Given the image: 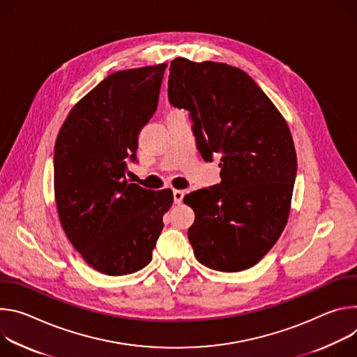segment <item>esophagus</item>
<instances>
[{
  "instance_id": "1",
  "label": "esophagus",
  "mask_w": 357,
  "mask_h": 357,
  "mask_svg": "<svg viewBox=\"0 0 357 357\" xmlns=\"http://www.w3.org/2000/svg\"><path fill=\"white\" fill-rule=\"evenodd\" d=\"M173 197H174V203L176 204H181L183 199H184V191L181 190H174L173 191Z\"/></svg>"
}]
</instances>
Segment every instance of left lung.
<instances>
[{"label": "left lung", "instance_id": "1", "mask_svg": "<svg viewBox=\"0 0 357 357\" xmlns=\"http://www.w3.org/2000/svg\"><path fill=\"white\" fill-rule=\"evenodd\" d=\"M169 100L190 112L204 160L221 154V183L184 197L194 255L215 271L248 269L288 222L298 163L287 121L251 76L221 62L172 61Z\"/></svg>", "mask_w": 357, "mask_h": 357}]
</instances>
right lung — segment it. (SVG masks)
<instances>
[{"instance_id":"obj_1","label":"right lung","mask_w":357,"mask_h":357,"mask_svg":"<svg viewBox=\"0 0 357 357\" xmlns=\"http://www.w3.org/2000/svg\"><path fill=\"white\" fill-rule=\"evenodd\" d=\"M167 63L119 70L69 112L55 143L59 221L93 269L121 276L151 261L173 204L170 188L151 191L126 178L137 136L157 109Z\"/></svg>"}]
</instances>
